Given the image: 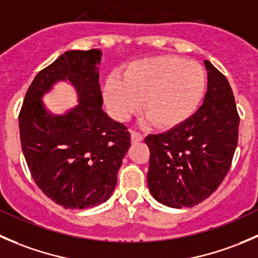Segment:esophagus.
Here are the masks:
<instances>
[{
    "label": "esophagus",
    "mask_w": 258,
    "mask_h": 258,
    "mask_svg": "<svg viewBox=\"0 0 258 258\" xmlns=\"http://www.w3.org/2000/svg\"><path fill=\"white\" fill-rule=\"evenodd\" d=\"M143 139H144V137H143V135L140 134V133L134 132V130H133V132H132V143L142 142Z\"/></svg>",
    "instance_id": "34e87169"
}]
</instances>
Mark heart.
Returning <instances> with one entry per match:
<instances>
[{
	"label": "heart",
	"instance_id": "heart-1",
	"mask_svg": "<svg viewBox=\"0 0 258 258\" xmlns=\"http://www.w3.org/2000/svg\"><path fill=\"white\" fill-rule=\"evenodd\" d=\"M206 89L202 66L179 56L163 55L130 62L121 78L109 75L103 98L116 120L143 111L157 128L172 129L197 110Z\"/></svg>",
	"mask_w": 258,
	"mask_h": 258
}]
</instances>
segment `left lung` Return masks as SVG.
<instances>
[{
	"instance_id": "1",
	"label": "left lung",
	"mask_w": 258,
	"mask_h": 258,
	"mask_svg": "<svg viewBox=\"0 0 258 258\" xmlns=\"http://www.w3.org/2000/svg\"><path fill=\"white\" fill-rule=\"evenodd\" d=\"M203 104L185 123L145 138L150 159L148 187L172 208L193 207L210 197L228 173L238 142L239 116L228 80L205 60Z\"/></svg>"
}]
</instances>
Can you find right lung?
Returning a JSON list of instances; mask_svg holds the SVG:
<instances>
[{"mask_svg": "<svg viewBox=\"0 0 258 258\" xmlns=\"http://www.w3.org/2000/svg\"><path fill=\"white\" fill-rule=\"evenodd\" d=\"M101 51H66L35 76L19 116L20 139L37 187L63 208L86 210L106 202L130 148L126 126L104 113L99 84ZM69 81L78 105L52 114L42 98Z\"/></svg>", "mask_w": 258, "mask_h": 258, "instance_id": "right-lung-1", "label": "right lung"}]
</instances>
